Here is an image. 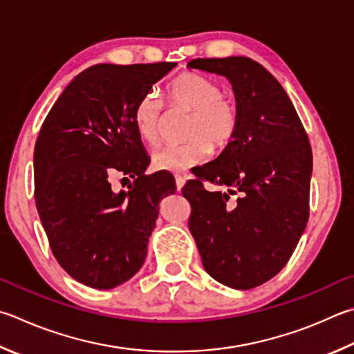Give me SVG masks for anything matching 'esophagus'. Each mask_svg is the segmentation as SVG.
<instances>
[{"mask_svg": "<svg viewBox=\"0 0 354 354\" xmlns=\"http://www.w3.org/2000/svg\"><path fill=\"white\" fill-rule=\"evenodd\" d=\"M175 181H176V190H178V192H181V190H183V187H184V184H185V179H184V176H181V175H175Z\"/></svg>", "mask_w": 354, "mask_h": 354, "instance_id": "34e87169", "label": "esophagus"}]
</instances>
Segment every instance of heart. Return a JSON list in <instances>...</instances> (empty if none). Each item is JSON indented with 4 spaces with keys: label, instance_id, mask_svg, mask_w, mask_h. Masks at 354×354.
Returning a JSON list of instances; mask_svg holds the SVG:
<instances>
[{
    "label": "heart",
    "instance_id": "b5f03b06",
    "mask_svg": "<svg viewBox=\"0 0 354 354\" xmlns=\"http://www.w3.org/2000/svg\"><path fill=\"white\" fill-rule=\"evenodd\" d=\"M171 106L190 111L185 128L189 140L179 145H165L151 156L156 170L183 173L207 158L210 149L221 151L232 142L239 130V108L221 94L218 83L195 73H183L167 86ZM162 104L153 93L144 94L133 110V122L139 138L155 145L159 140Z\"/></svg>",
    "mask_w": 354,
    "mask_h": 354
}]
</instances>
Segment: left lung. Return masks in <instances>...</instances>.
<instances>
[{"label":"left lung","mask_w":354,"mask_h":354,"mask_svg":"<svg viewBox=\"0 0 354 354\" xmlns=\"http://www.w3.org/2000/svg\"><path fill=\"white\" fill-rule=\"evenodd\" d=\"M187 66L226 77L240 115L232 142L196 173L228 192L205 191L198 179L183 189L189 229L210 277L234 289L260 286L283 269L306 227L310 140L286 91L260 63L226 57Z\"/></svg>","instance_id":"left-lung-1"}]
</instances>
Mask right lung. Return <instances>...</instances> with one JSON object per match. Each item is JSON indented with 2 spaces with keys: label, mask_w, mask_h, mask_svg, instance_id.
Masks as SVG:
<instances>
[{
  "label": "right lung",
  "mask_w": 354,
  "mask_h": 354,
  "mask_svg": "<svg viewBox=\"0 0 354 354\" xmlns=\"http://www.w3.org/2000/svg\"><path fill=\"white\" fill-rule=\"evenodd\" d=\"M175 66L88 68L65 88L38 133V215L59 265L83 285L111 289L130 280L145 261L160 199L175 194V178L145 175L150 158L133 122L138 100ZM114 176L133 183L114 192Z\"/></svg>",
  "instance_id": "1"
}]
</instances>
